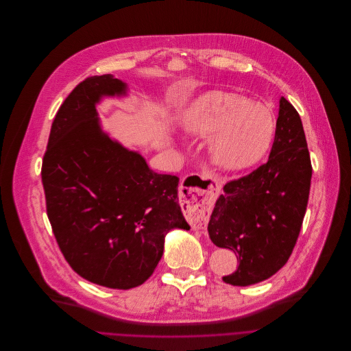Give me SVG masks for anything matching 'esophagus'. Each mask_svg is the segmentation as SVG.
I'll return each mask as SVG.
<instances>
[{
    "label": "esophagus",
    "instance_id": "34e87169",
    "mask_svg": "<svg viewBox=\"0 0 351 351\" xmlns=\"http://www.w3.org/2000/svg\"><path fill=\"white\" fill-rule=\"evenodd\" d=\"M217 186H213L212 191L207 192V195L203 196L202 203L200 204H192L188 202L186 207H185V213L186 216L195 221L199 226H206L207 219H208V208H210V203H212V199L216 196L217 193Z\"/></svg>",
    "mask_w": 351,
    "mask_h": 351
}]
</instances>
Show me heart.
I'll list each match as a JSON object with an SVG mask.
<instances>
[{"label": "heart", "mask_w": 351, "mask_h": 351, "mask_svg": "<svg viewBox=\"0 0 351 351\" xmlns=\"http://www.w3.org/2000/svg\"><path fill=\"white\" fill-rule=\"evenodd\" d=\"M181 128L191 138L208 139L210 160L216 167L237 171L254 166L268 152L275 119L264 105L212 91L184 110Z\"/></svg>", "instance_id": "b5f03b06"}]
</instances>
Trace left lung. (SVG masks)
I'll return each instance as SVG.
<instances>
[{
	"mask_svg": "<svg viewBox=\"0 0 351 351\" xmlns=\"http://www.w3.org/2000/svg\"><path fill=\"white\" fill-rule=\"evenodd\" d=\"M311 160L302 119L284 97L268 162L224 185L208 221V235L231 249L238 269L226 284L249 287L272 276L289 260L306 215Z\"/></svg>",
	"mask_w": 351,
	"mask_h": 351,
	"instance_id": "8db88e82",
	"label": "left lung"
}]
</instances>
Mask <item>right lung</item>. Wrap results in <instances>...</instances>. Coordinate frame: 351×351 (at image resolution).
Masks as SVG:
<instances>
[{"label": "right lung", "instance_id": "obj_1", "mask_svg": "<svg viewBox=\"0 0 351 351\" xmlns=\"http://www.w3.org/2000/svg\"><path fill=\"white\" fill-rule=\"evenodd\" d=\"M125 90L112 75L82 82L53 119L41 167L62 254L87 281L112 289L143 285L162 258L166 234L189 230L178 177L155 173L101 130L95 105Z\"/></svg>", "mask_w": 351, "mask_h": 351}]
</instances>
